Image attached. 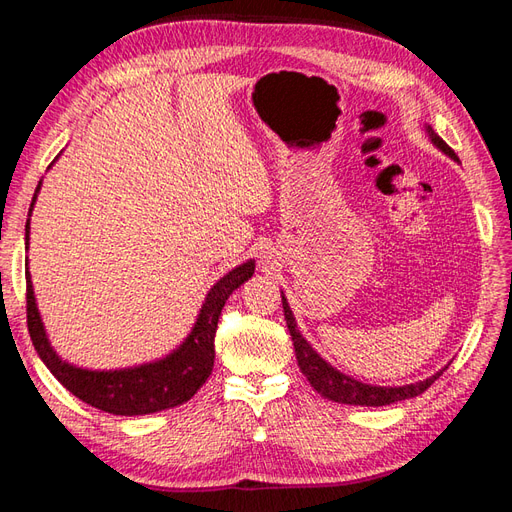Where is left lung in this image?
Listing matches in <instances>:
<instances>
[{
  "label": "left lung",
  "instance_id": "left-lung-1",
  "mask_svg": "<svg viewBox=\"0 0 512 512\" xmlns=\"http://www.w3.org/2000/svg\"><path fill=\"white\" fill-rule=\"evenodd\" d=\"M425 132L431 138L433 145H436L440 151H444L448 158L459 162L455 151L431 130V126H425ZM282 305H284V318L288 324V331L292 337L294 354H297V363L305 374V378L309 380V384H312L324 399H331V401H337V404H348V406H389V404H395V401H404L425 393L446 369V367L440 369L438 374H433L427 380L404 384V386H374V384L359 382L342 374V371L335 369L333 365H329L312 346L307 344V339L297 329V320H294L292 309L284 294H282Z\"/></svg>",
  "mask_w": 512,
  "mask_h": 512
}]
</instances>
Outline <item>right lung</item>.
Returning <instances> with one entry per match:
<instances>
[{
    "label": "right lung",
    "mask_w": 512,
    "mask_h": 512,
    "mask_svg": "<svg viewBox=\"0 0 512 512\" xmlns=\"http://www.w3.org/2000/svg\"><path fill=\"white\" fill-rule=\"evenodd\" d=\"M40 185L42 181L36 188L32 207H29V215L34 211ZM25 243L29 245V220L25 224ZM254 265V260H247L213 284V288L205 297L203 307H200V314L190 335L185 337V342L177 350L166 354L160 361L108 371L83 369L59 359L44 331L34 297L32 275L25 271L29 337H32L38 356L42 363L51 369V374L64 384L74 397L83 399L89 406L121 416L153 414L175 408L192 399L194 393L211 376L215 361L213 342L215 331H218L222 307L232 294V290H237L243 282H247L254 275Z\"/></svg>",
    "instance_id": "obj_1"
}]
</instances>
